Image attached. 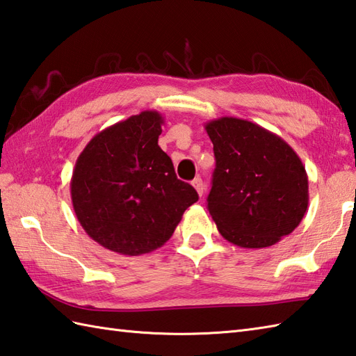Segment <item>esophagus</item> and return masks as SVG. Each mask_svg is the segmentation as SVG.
<instances>
[{
  "instance_id": "esophagus-1",
  "label": "esophagus",
  "mask_w": 356,
  "mask_h": 356,
  "mask_svg": "<svg viewBox=\"0 0 356 356\" xmlns=\"http://www.w3.org/2000/svg\"><path fill=\"white\" fill-rule=\"evenodd\" d=\"M191 184L195 188V191H197V194L202 197L203 193H205V185H203V180L200 177H195Z\"/></svg>"
}]
</instances>
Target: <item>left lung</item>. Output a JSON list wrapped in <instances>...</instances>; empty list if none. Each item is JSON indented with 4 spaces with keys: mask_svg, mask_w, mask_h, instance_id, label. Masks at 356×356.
Segmentation results:
<instances>
[{
    "mask_svg": "<svg viewBox=\"0 0 356 356\" xmlns=\"http://www.w3.org/2000/svg\"><path fill=\"white\" fill-rule=\"evenodd\" d=\"M205 130L216 156L208 209L222 237L259 249L289 236L309 203L298 154L280 136L245 119L218 118Z\"/></svg>",
    "mask_w": 356,
    "mask_h": 356,
    "instance_id": "1",
    "label": "left lung"
}]
</instances>
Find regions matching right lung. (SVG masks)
Masks as SVG:
<instances>
[{"instance_id": "obj_1", "label": "right lung", "mask_w": 356, "mask_h": 356, "mask_svg": "<svg viewBox=\"0 0 356 356\" xmlns=\"http://www.w3.org/2000/svg\"><path fill=\"white\" fill-rule=\"evenodd\" d=\"M162 124L161 113L151 110L120 120L97 133L74 165V214L88 237L113 252L142 255L161 248L199 200L159 147Z\"/></svg>"}]
</instances>
